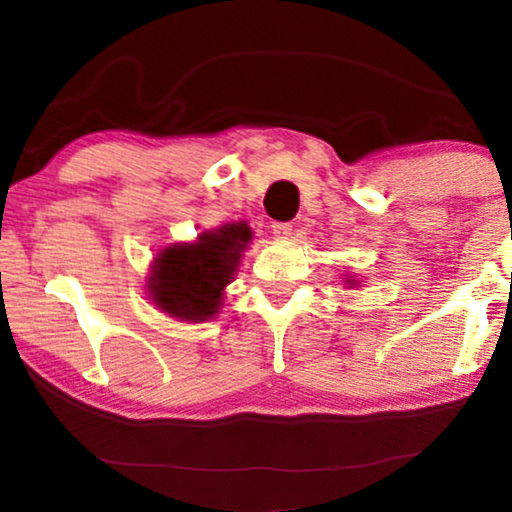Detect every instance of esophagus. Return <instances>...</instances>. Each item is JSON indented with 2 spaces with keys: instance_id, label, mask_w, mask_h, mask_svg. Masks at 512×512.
<instances>
[{
  "instance_id": "1",
  "label": "esophagus",
  "mask_w": 512,
  "mask_h": 512,
  "mask_svg": "<svg viewBox=\"0 0 512 512\" xmlns=\"http://www.w3.org/2000/svg\"><path fill=\"white\" fill-rule=\"evenodd\" d=\"M291 230H293V226L289 221H275V223H272V235H275V237H289Z\"/></svg>"
}]
</instances>
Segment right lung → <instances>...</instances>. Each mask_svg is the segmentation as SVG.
Masks as SVG:
<instances>
[{"label": "right lung", "mask_w": 512, "mask_h": 512, "mask_svg": "<svg viewBox=\"0 0 512 512\" xmlns=\"http://www.w3.org/2000/svg\"><path fill=\"white\" fill-rule=\"evenodd\" d=\"M249 240L247 223H230L216 233L200 235L195 244L167 247L156 258L149 282L156 305L186 321L214 317Z\"/></svg>", "instance_id": "1"}]
</instances>
